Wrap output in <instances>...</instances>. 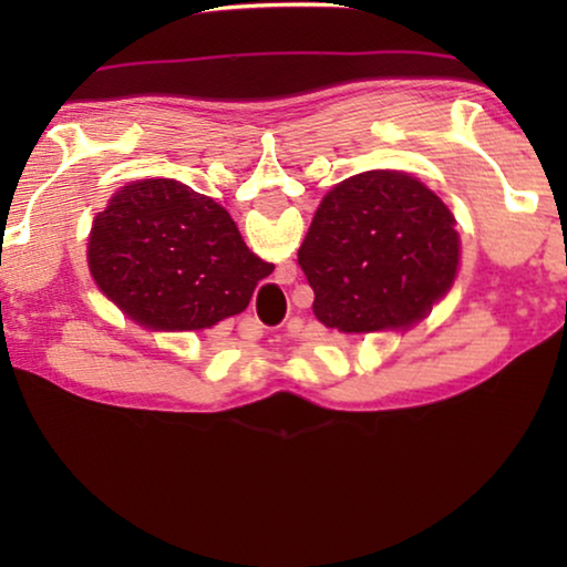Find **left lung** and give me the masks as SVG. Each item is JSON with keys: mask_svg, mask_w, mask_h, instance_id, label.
Wrapping results in <instances>:
<instances>
[{"mask_svg": "<svg viewBox=\"0 0 567 567\" xmlns=\"http://www.w3.org/2000/svg\"><path fill=\"white\" fill-rule=\"evenodd\" d=\"M454 224L436 193L398 169L336 185L299 247L317 320L348 336L413 328L456 278Z\"/></svg>", "mask_w": 567, "mask_h": 567, "instance_id": "left-lung-1", "label": "left lung"}]
</instances>
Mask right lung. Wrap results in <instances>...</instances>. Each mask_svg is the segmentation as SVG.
Returning a JSON list of instances; mask_svg holds the SVG:
<instances>
[{"label": "right lung", "instance_id": "add662e5", "mask_svg": "<svg viewBox=\"0 0 567 567\" xmlns=\"http://www.w3.org/2000/svg\"><path fill=\"white\" fill-rule=\"evenodd\" d=\"M90 274L123 315L150 330H206L250 305L274 274L229 212L169 177L123 185L92 221Z\"/></svg>", "mask_w": 567, "mask_h": 567}]
</instances>
